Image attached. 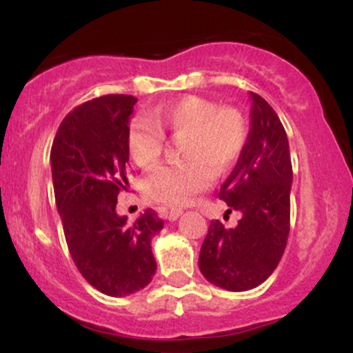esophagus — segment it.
Listing matches in <instances>:
<instances>
[{"label":"esophagus","mask_w":353,"mask_h":353,"mask_svg":"<svg viewBox=\"0 0 353 353\" xmlns=\"http://www.w3.org/2000/svg\"><path fill=\"white\" fill-rule=\"evenodd\" d=\"M165 219H169V221H176L177 217L182 214V209H177V208H172V209H163Z\"/></svg>","instance_id":"esophagus-1"}]
</instances>
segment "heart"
Here are the masks:
<instances>
[{
	"mask_svg": "<svg viewBox=\"0 0 353 353\" xmlns=\"http://www.w3.org/2000/svg\"><path fill=\"white\" fill-rule=\"evenodd\" d=\"M164 132L181 139L176 164H161L145 176L144 194L154 202L184 205L212 184L214 173L228 172L241 157L249 137L244 114L236 108H219L201 96H184L154 108L149 119L129 125L128 151L141 168H151L164 149Z\"/></svg>",
	"mask_w": 353,
	"mask_h": 353,
	"instance_id": "obj_1",
	"label": "heart"
}]
</instances>
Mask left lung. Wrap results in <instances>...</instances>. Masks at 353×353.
Here are the masks:
<instances>
[{"mask_svg": "<svg viewBox=\"0 0 353 353\" xmlns=\"http://www.w3.org/2000/svg\"><path fill=\"white\" fill-rule=\"evenodd\" d=\"M250 129L236 168L219 199L239 210L234 229L210 221L202 242L199 269L214 285L242 292L267 281L281 262L290 230L292 163L289 139L277 112L250 92Z\"/></svg>", "mask_w": 353, "mask_h": 353, "instance_id": "obj_1", "label": "left lung"}]
</instances>
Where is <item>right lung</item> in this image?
<instances>
[{"instance_id": "add662e5", "label": "right lung", "mask_w": 353, "mask_h": 353, "mask_svg": "<svg viewBox=\"0 0 353 353\" xmlns=\"http://www.w3.org/2000/svg\"><path fill=\"white\" fill-rule=\"evenodd\" d=\"M134 96L108 94L74 108L51 148L56 208L76 267L111 297L144 289L156 274L151 239L163 219L148 209L136 222L116 214L117 194L129 189L128 131Z\"/></svg>"}]
</instances>
